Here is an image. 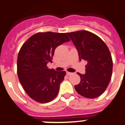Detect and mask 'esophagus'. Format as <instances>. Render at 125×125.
I'll return each mask as SVG.
<instances>
[{"mask_svg":"<svg viewBox=\"0 0 125 125\" xmlns=\"http://www.w3.org/2000/svg\"><path fill=\"white\" fill-rule=\"evenodd\" d=\"M66 74H67V75H71V74H72V73L69 72H67Z\"/></svg>","mask_w":125,"mask_h":125,"instance_id":"34e87169","label":"esophagus"}]
</instances>
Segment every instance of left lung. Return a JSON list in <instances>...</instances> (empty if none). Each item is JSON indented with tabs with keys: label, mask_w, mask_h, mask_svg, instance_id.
<instances>
[{
	"label": "left lung",
	"mask_w": 125,
	"mask_h": 125,
	"mask_svg": "<svg viewBox=\"0 0 125 125\" xmlns=\"http://www.w3.org/2000/svg\"><path fill=\"white\" fill-rule=\"evenodd\" d=\"M78 52L80 61L87 62L84 75L78 72L81 81L75 86L84 97H99L107 88L112 73V59L108 47L100 37L86 30L67 33Z\"/></svg>",
	"instance_id": "8db88e82"
}]
</instances>
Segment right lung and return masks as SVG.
Returning <instances> with one entry per match:
<instances>
[{
    "label": "right lung",
    "mask_w": 125,
    "mask_h": 125,
    "mask_svg": "<svg viewBox=\"0 0 125 125\" xmlns=\"http://www.w3.org/2000/svg\"><path fill=\"white\" fill-rule=\"evenodd\" d=\"M70 39L66 33L39 32L30 37L21 47L17 60V73L28 96L36 102L46 103L57 96L65 71L49 69L58 46Z\"/></svg>",
    "instance_id": "add662e5"
}]
</instances>
